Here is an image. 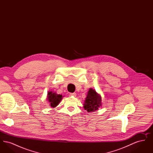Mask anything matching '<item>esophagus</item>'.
<instances>
[{"instance_id": "obj_1", "label": "esophagus", "mask_w": 153, "mask_h": 153, "mask_svg": "<svg viewBox=\"0 0 153 153\" xmlns=\"http://www.w3.org/2000/svg\"><path fill=\"white\" fill-rule=\"evenodd\" d=\"M70 96H76V94H75V93H70Z\"/></svg>"}]
</instances>
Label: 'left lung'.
<instances>
[{
	"label": "left lung",
	"instance_id": "8db88e82",
	"mask_svg": "<svg viewBox=\"0 0 153 153\" xmlns=\"http://www.w3.org/2000/svg\"><path fill=\"white\" fill-rule=\"evenodd\" d=\"M84 108L88 112H94L102 105V97L96 91L90 88L84 104Z\"/></svg>",
	"mask_w": 153,
	"mask_h": 153
}]
</instances>
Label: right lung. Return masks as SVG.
<instances>
[{
	"instance_id": "add662e5",
	"label": "right lung",
	"mask_w": 153,
	"mask_h": 153,
	"mask_svg": "<svg viewBox=\"0 0 153 153\" xmlns=\"http://www.w3.org/2000/svg\"><path fill=\"white\" fill-rule=\"evenodd\" d=\"M62 96L61 95H57L56 93H53L52 92H49L48 94V100L50 102L51 107H55L58 104V103L61 102L62 99Z\"/></svg>"
}]
</instances>
